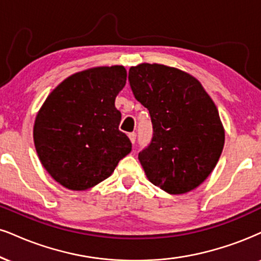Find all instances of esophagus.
<instances>
[{"label":"esophagus","instance_id":"34e87169","mask_svg":"<svg viewBox=\"0 0 261 261\" xmlns=\"http://www.w3.org/2000/svg\"><path fill=\"white\" fill-rule=\"evenodd\" d=\"M128 138H129L130 143H132V144H134V143H136V138H137V134H136V133H129V134H128Z\"/></svg>","mask_w":261,"mask_h":261}]
</instances>
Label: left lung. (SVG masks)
Wrapping results in <instances>:
<instances>
[{
  "label": "left lung",
  "mask_w": 261,
  "mask_h": 261,
  "mask_svg": "<svg viewBox=\"0 0 261 261\" xmlns=\"http://www.w3.org/2000/svg\"><path fill=\"white\" fill-rule=\"evenodd\" d=\"M128 80L153 125L151 144L138 156L146 178L170 195L192 191L223 152L225 130L214 101L197 79L176 67L143 63L130 67Z\"/></svg>",
  "instance_id": "8db88e82"
}]
</instances>
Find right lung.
Returning <instances> with one entry per match:
<instances>
[{"label": "right lung", "mask_w": 261, "mask_h": 261, "mask_svg": "<svg viewBox=\"0 0 261 261\" xmlns=\"http://www.w3.org/2000/svg\"><path fill=\"white\" fill-rule=\"evenodd\" d=\"M127 81L124 66H98L59 83L38 110L34 143L49 175L73 191L108 179L132 150L118 129L115 99Z\"/></svg>", "instance_id": "right-lung-1"}]
</instances>
